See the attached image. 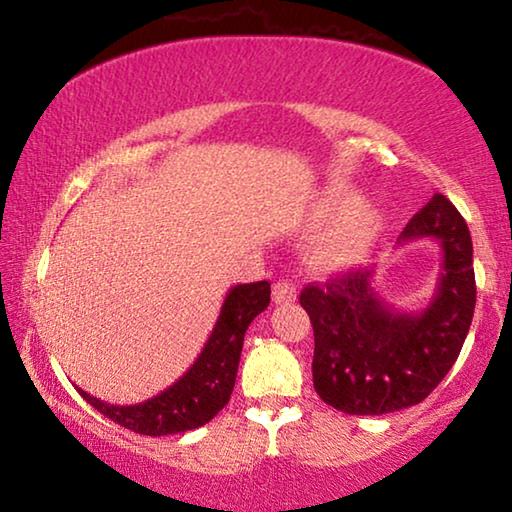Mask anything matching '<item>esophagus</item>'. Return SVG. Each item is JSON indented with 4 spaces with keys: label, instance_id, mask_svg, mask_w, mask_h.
Masks as SVG:
<instances>
[{
    "label": "esophagus",
    "instance_id": "1",
    "mask_svg": "<svg viewBox=\"0 0 512 512\" xmlns=\"http://www.w3.org/2000/svg\"><path fill=\"white\" fill-rule=\"evenodd\" d=\"M298 298V287L291 280H280L273 287V300L277 305H284V302H293Z\"/></svg>",
    "mask_w": 512,
    "mask_h": 512
}]
</instances>
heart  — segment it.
<instances>
[{"label": "heart", "mask_w": 512, "mask_h": 512, "mask_svg": "<svg viewBox=\"0 0 512 512\" xmlns=\"http://www.w3.org/2000/svg\"><path fill=\"white\" fill-rule=\"evenodd\" d=\"M352 198H327L323 214L332 216L350 205ZM381 228V216L370 205H357L329 228L318 241V255L334 266H348L363 257Z\"/></svg>", "instance_id": "b5f03b06"}]
</instances>
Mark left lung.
Segmentation results:
<instances>
[{
  "mask_svg": "<svg viewBox=\"0 0 512 512\" xmlns=\"http://www.w3.org/2000/svg\"><path fill=\"white\" fill-rule=\"evenodd\" d=\"M424 237L443 246V273L415 314L386 305L368 268L302 289L300 305L314 325V388L336 411L384 415L420 404L461 354L476 305L472 237L443 194L413 216L400 244Z\"/></svg>",
  "mask_w": 512,
  "mask_h": 512,
  "instance_id": "left-lung-1",
  "label": "left lung"
}]
</instances>
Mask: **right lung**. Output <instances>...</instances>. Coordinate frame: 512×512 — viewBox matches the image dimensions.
I'll return each instance as SVG.
<instances>
[{"label": "right lung", "mask_w": 512, "mask_h": 512, "mask_svg": "<svg viewBox=\"0 0 512 512\" xmlns=\"http://www.w3.org/2000/svg\"><path fill=\"white\" fill-rule=\"evenodd\" d=\"M268 302H271V284L266 280L232 287L223 300L210 339L192 368L151 400L119 406L103 402L81 388L76 391L112 422L144 436H169V433L203 427L228 404L235 388L244 334L255 316L268 307Z\"/></svg>", "instance_id": "add662e5"}]
</instances>
